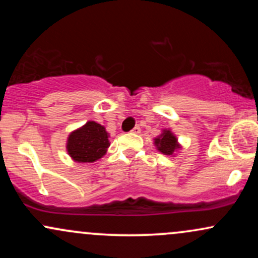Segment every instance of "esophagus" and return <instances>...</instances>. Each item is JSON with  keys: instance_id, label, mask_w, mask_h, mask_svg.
<instances>
[{"instance_id": "obj_1", "label": "esophagus", "mask_w": 258, "mask_h": 258, "mask_svg": "<svg viewBox=\"0 0 258 258\" xmlns=\"http://www.w3.org/2000/svg\"><path fill=\"white\" fill-rule=\"evenodd\" d=\"M132 133H135V135H137V133H139L141 132V127L139 126H136L135 128H132V131H131Z\"/></svg>"}]
</instances>
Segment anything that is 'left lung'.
I'll return each mask as SVG.
<instances>
[{
  "mask_svg": "<svg viewBox=\"0 0 258 258\" xmlns=\"http://www.w3.org/2000/svg\"><path fill=\"white\" fill-rule=\"evenodd\" d=\"M154 144L156 149L164 155H174L177 150L180 149V144L178 143V139L173 135L171 130H162L156 138H154Z\"/></svg>",
  "mask_w": 258,
  "mask_h": 258,
  "instance_id": "left-lung-1",
  "label": "left lung"
}]
</instances>
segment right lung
I'll return each mask as SVG.
<instances>
[{"mask_svg":"<svg viewBox=\"0 0 258 258\" xmlns=\"http://www.w3.org/2000/svg\"><path fill=\"white\" fill-rule=\"evenodd\" d=\"M109 146V133L105 127L96 121H87L84 126L70 133L67 152L73 161L88 164L103 158Z\"/></svg>","mask_w":258,"mask_h":258,"instance_id":"obj_1","label":"right lung"}]
</instances>
